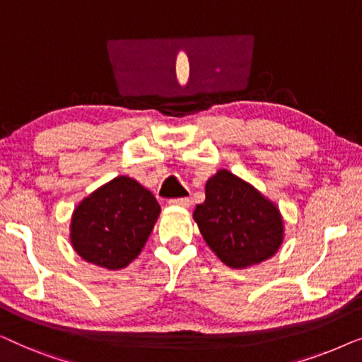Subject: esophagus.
Segmentation results:
<instances>
[{"mask_svg": "<svg viewBox=\"0 0 362 362\" xmlns=\"http://www.w3.org/2000/svg\"><path fill=\"white\" fill-rule=\"evenodd\" d=\"M171 206H177V207H189L191 201L187 197H180V199H171L170 201Z\"/></svg>", "mask_w": 362, "mask_h": 362, "instance_id": "1", "label": "esophagus"}]
</instances>
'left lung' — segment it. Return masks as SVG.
I'll list each match as a JSON object with an SVG mask.
<instances>
[{"label": "left lung", "mask_w": 362, "mask_h": 362, "mask_svg": "<svg viewBox=\"0 0 362 362\" xmlns=\"http://www.w3.org/2000/svg\"><path fill=\"white\" fill-rule=\"evenodd\" d=\"M194 217L209 249L230 269L262 264L284 244V217L249 182L219 170L206 182V201Z\"/></svg>", "instance_id": "1"}]
</instances>
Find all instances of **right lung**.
Instances as JSON below:
<instances>
[{
    "label": "right lung",
    "mask_w": 362,
    "mask_h": 362,
    "mask_svg": "<svg viewBox=\"0 0 362 362\" xmlns=\"http://www.w3.org/2000/svg\"><path fill=\"white\" fill-rule=\"evenodd\" d=\"M161 207L140 182L117 176L78 202L71 244L88 264L120 270L140 255Z\"/></svg>",
    "instance_id": "add662e5"
}]
</instances>
